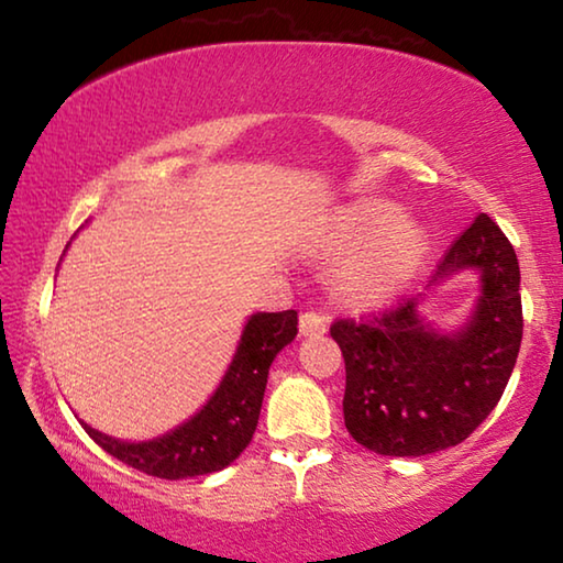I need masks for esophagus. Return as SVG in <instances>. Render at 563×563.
<instances>
[{
    "label": "esophagus",
    "mask_w": 563,
    "mask_h": 563,
    "mask_svg": "<svg viewBox=\"0 0 563 563\" xmlns=\"http://www.w3.org/2000/svg\"><path fill=\"white\" fill-rule=\"evenodd\" d=\"M330 328V318L322 312H302L300 316V332L302 335H322Z\"/></svg>",
    "instance_id": "34e87169"
}]
</instances>
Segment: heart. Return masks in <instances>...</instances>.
<instances>
[{"mask_svg": "<svg viewBox=\"0 0 563 563\" xmlns=\"http://www.w3.org/2000/svg\"><path fill=\"white\" fill-rule=\"evenodd\" d=\"M330 251L347 253L338 278L352 298L385 302L402 292L427 255V235L393 206L352 208L332 225Z\"/></svg>", "mask_w": 563, "mask_h": 563, "instance_id": "heart-1", "label": "heart"}]
</instances>
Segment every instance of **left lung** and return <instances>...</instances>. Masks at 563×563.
Returning a JSON list of instances; mask_svg holds the SVG:
<instances>
[{
	"mask_svg": "<svg viewBox=\"0 0 563 563\" xmlns=\"http://www.w3.org/2000/svg\"><path fill=\"white\" fill-rule=\"evenodd\" d=\"M462 271L479 275V295L452 330L424 320L427 292L377 318L330 328L345 357V427L367 450L387 456L450 450L501 399L521 345V278L517 253L487 213L450 247L427 290Z\"/></svg>",
	"mask_w": 563,
	"mask_h": 563,
	"instance_id": "1",
	"label": "left lung"
}]
</instances>
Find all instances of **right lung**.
Instances as JSON below:
<instances>
[{
  "label": "right lung",
  "mask_w": 563,
  "mask_h": 563,
  "mask_svg": "<svg viewBox=\"0 0 563 563\" xmlns=\"http://www.w3.org/2000/svg\"><path fill=\"white\" fill-rule=\"evenodd\" d=\"M295 335H298L295 310L253 312L245 320L231 365L213 395L186 422L154 440H117L93 430L84 419L79 422L103 452L158 479H188V476L221 472L251 444L273 360L285 345H290Z\"/></svg>",
  "instance_id": "right-lung-1"
}]
</instances>
